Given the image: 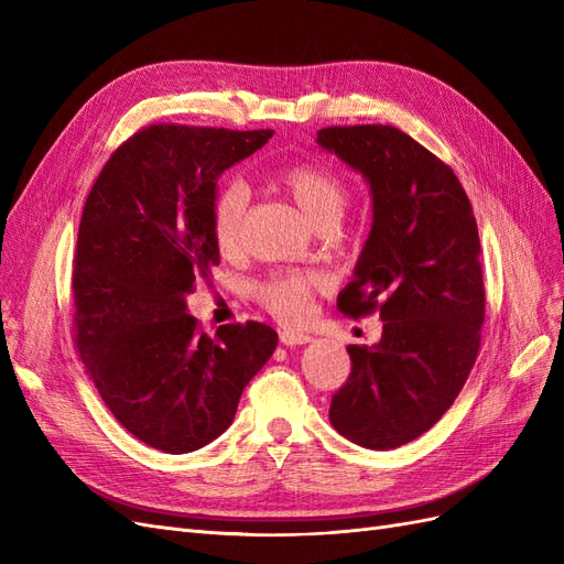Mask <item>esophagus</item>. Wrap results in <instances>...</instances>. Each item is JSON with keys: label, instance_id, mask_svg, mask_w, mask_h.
I'll use <instances>...</instances> for the list:
<instances>
[{"label": "esophagus", "instance_id": "esophagus-1", "mask_svg": "<svg viewBox=\"0 0 564 564\" xmlns=\"http://www.w3.org/2000/svg\"><path fill=\"white\" fill-rule=\"evenodd\" d=\"M280 340L284 346H305V344H311L313 338L303 332H282Z\"/></svg>", "mask_w": 564, "mask_h": 564}]
</instances>
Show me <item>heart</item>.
Segmentation results:
<instances>
[{"label": "heart", "mask_w": 564, "mask_h": 564, "mask_svg": "<svg viewBox=\"0 0 564 564\" xmlns=\"http://www.w3.org/2000/svg\"><path fill=\"white\" fill-rule=\"evenodd\" d=\"M280 187L296 204L313 228L338 224L346 212L348 193L332 172L317 164H296L280 174ZM249 195L245 185L220 187L212 202V232L220 253L232 256L242 245ZM327 286L317 272H284L256 286V296L284 322H301L311 313V301Z\"/></svg>", "instance_id": "b5f03b06"}]
</instances>
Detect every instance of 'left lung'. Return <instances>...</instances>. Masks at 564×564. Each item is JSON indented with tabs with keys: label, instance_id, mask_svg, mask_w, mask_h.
Here are the masks:
<instances>
[{
	"label": "left lung",
	"instance_id": "left-lung-1",
	"mask_svg": "<svg viewBox=\"0 0 564 564\" xmlns=\"http://www.w3.org/2000/svg\"><path fill=\"white\" fill-rule=\"evenodd\" d=\"M317 145L362 174L371 230L338 311L379 308L381 340L348 346L350 377L329 421L367 449L416 440L454 404L475 365L485 322L480 237L452 169L386 124L329 127Z\"/></svg>",
	"mask_w": 564,
	"mask_h": 564
}]
</instances>
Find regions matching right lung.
Instances as JSON below:
<instances>
[{
    "mask_svg": "<svg viewBox=\"0 0 564 564\" xmlns=\"http://www.w3.org/2000/svg\"><path fill=\"white\" fill-rule=\"evenodd\" d=\"M272 133L152 124L112 152L84 204L75 344L112 416L160 452L187 454L226 433L278 348L261 322L224 324L212 338L185 303L220 263V174Z\"/></svg>",
    "mask_w": 564,
    "mask_h": 564,
    "instance_id": "add662e5",
    "label": "right lung"
}]
</instances>
